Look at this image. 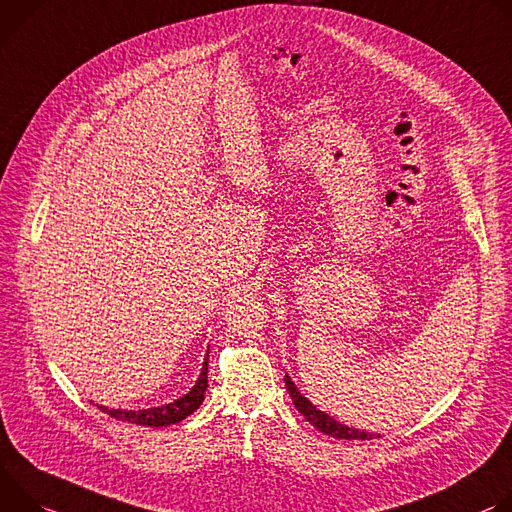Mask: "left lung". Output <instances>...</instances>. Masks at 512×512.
<instances>
[{
  "label": "left lung",
  "mask_w": 512,
  "mask_h": 512,
  "mask_svg": "<svg viewBox=\"0 0 512 512\" xmlns=\"http://www.w3.org/2000/svg\"><path fill=\"white\" fill-rule=\"evenodd\" d=\"M285 384H287V390H289V394H291L293 405L297 407V411H299L315 429H319L321 433L331 435V437H337V439H372V437H380V435H372V433H366V431L348 427V425H344V423L335 421V419L329 417L327 413L319 411L311 401L305 399V396H303L301 390L295 386V382L291 380L289 374L285 376Z\"/></svg>",
  "instance_id": "obj_1"
}]
</instances>
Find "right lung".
I'll return each instance as SVG.
<instances>
[{
    "label": "right lung",
    "instance_id": "add662e5",
    "mask_svg": "<svg viewBox=\"0 0 512 512\" xmlns=\"http://www.w3.org/2000/svg\"><path fill=\"white\" fill-rule=\"evenodd\" d=\"M207 360H209V352H207V358L203 362V368H201V374H199L195 386L187 394H183L181 399H177L175 403L152 407V409H140V411H122V409H109V407H99V409L118 421H128V423L146 425V427H166V425L179 423V421L187 419L189 415H193L205 399L207 364H209Z\"/></svg>",
    "mask_w": 512,
    "mask_h": 512
}]
</instances>
